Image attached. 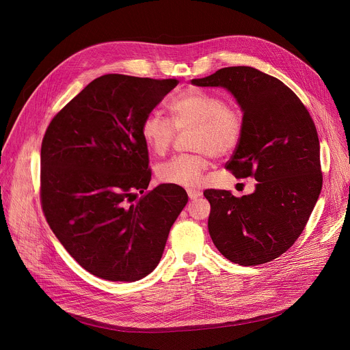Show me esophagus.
Wrapping results in <instances>:
<instances>
[{
  "label": "esophagus",
  "instance_id": "1",
  "mask_svg": "<svg viewBox=\"0 0 350 350\" xmlns=\"http://www.w3.org/2000/svg\"><path fill=\"white\" fill-rule=\"evenodd\" d=\"M202 194L201 190H196V189H187V196L190 200H194L197 197H200Z\"/></svg>",
  "mask_w": 350,
  "mask_h": 350
}]
</instances>
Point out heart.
<instances>
[{"label": "heart", "instance_id": "obj_1", "mask_svg": "<svg viewBox=\"0 0 350 350\" xmlns=\"http://www.w3.org/2000/svg\"><path fill=\"white\" fill-rule=\"evenodd\" d=\"M168 109L172 121L160 111L148 113L142 121V136L149 149L163 156L172 146L178 131L191 128V154H179L157 167L161 182L193 187L200 183L209 157L224 159L239 146L244 132V117L239 107L214 92L191 88L175 96Z\"/></svg>", "mask_w": 350, "mask_h": 350}]
</instances>
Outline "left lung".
<instances>
[{
    "instance_id": "1",
    "label": "left lung",
    "mask_w": 350,
    "mask_h": 350,
    "mask_svg": "<svg viewBox=\"0 0 350 350\" xmlns=\"http://www.w3.org/2000/svg\"><path fill=\"white\" fill-rule=\"evenodd\" d=\"M191 84L224 87L234 95L244 132L226 170L239 179H256L255 191L243 197L204 190L211 204L209 236L234 263L270 262L301 236L321 191L316 125L284 83L250 66L225 67Z\"/></svg>"
}]
</instances>
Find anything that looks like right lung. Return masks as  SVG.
Segmentation results:
<instances>
[{"instance_id": "1", "label": "right lung", "mask_w": 350, "mask_h": 350, "mask_svg": "<svg viewBox=\"0 0 350 350\" xmlns=\"http://www.w3.org/2000/svg\"><path fill=\"white\" fill-rule=\"evenodd\" d=\"M178 84L176 79L105 75L45 131L42 213L66 251L105 280L136 282L153 271L187 202L178 185L144 193L152 170L142 121Z\"/></svg>"}]
</instances>
